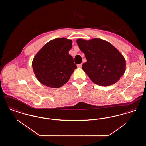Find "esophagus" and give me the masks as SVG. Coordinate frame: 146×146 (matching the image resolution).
Here are the masks:
<instances>
[{"label": "esophagus", "mask_w": 146, "mask_h": 146, "mask_svg": "<svg viewBox=\"0 0 146 146\" xmlns=\"http://www.w3.org/2000/svg\"><path fill=\"white\" fill-rule=\"evenodd\" d=\"M82 67V63H80V64H79L77 65L78 68H81Z\"/></svg>", "instance_id": "34e87169"}]
</instances>
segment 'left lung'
<instances>
[{"label": "left lung", "instance_id": "8db88e82", "mask_svg": "<svg viewBox=\"0 0 146 146\" xmlns=\"http://www.w3.org/2000/svg\"><path fill=\"white\" fill-rule=\"evenodd\" d=\"M87 60L82 69L94 83L107 86L117 83L125 73V60L111 43L101 39L76 40Z\"/></svg>", "mask_w": 146, "mask_h": 146}]
</instances>
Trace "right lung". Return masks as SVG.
Instances as JSON below:
<instances>
[{"label":"right lung","instance_id":"1","mask_svg":"<svg viewBox=\"0 0 146 146\" xmlns=\"http://www.w3.org/2000/svg\"><path fill=\"white\" fill-rule=\"evenodd\" d=\"M72 41L57 38L46 44L35 56L32 67L42 84L58 88L66 83L76 68L73 58L68 54Z\"/></svg>","mask_w":146,"mask_h":146}]
</instances>
